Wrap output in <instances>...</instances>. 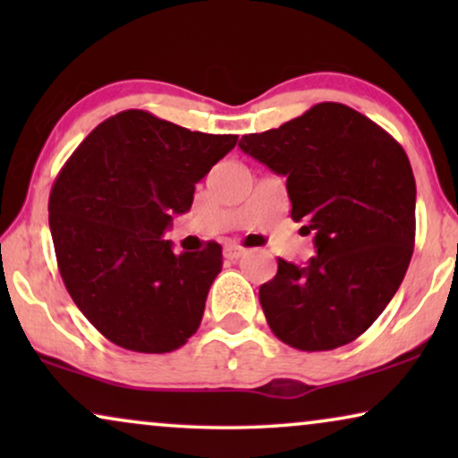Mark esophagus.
Segmentation results:
<instances>
[{
    "mask_svg": "<svg viewBox=\"0 0 458 458\" xmlns=\"http://www.w3.org/2000/svg\"><path fill=\"white\" fill-rule=\"evenodd\" d=\"M243 252H246V250H243L242 246H235V243H231V246L225 248L223 254H225V259H227V260H237Z\"/></svg>",
    "mask_w": 458,
    "mask_h": 458,
    "instance_id": "34e87169",
    "label": "esophagus"
}]
</instances>
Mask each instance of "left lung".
<instances>
[{
  "mask_svg": "<svg viewBox=\"0 0 458 458\" xmlns=\"http://www.w3.org/2000/svg\"><path fill=\"white\" fill-rule=\"evenodd\" d=\"M240 148L287 177L292 218L315 233L309 265L277 259V275L260 285L268 327L304 352L354 342L398 292L415 248L409 156L371 118L337 102L243 135Z\"/></svg>",
  "mask_w": 458,
  "mask_h": 458,
  "instance_id": "obj_1",
  "label": "left lung"
}]
</instances>
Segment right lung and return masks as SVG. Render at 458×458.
<instances>
[{
	"mask_svg": "<svg viewBox=\"0 0 458 458\" xmlns=\"http://www.w3.org/2000/svg\"><path fill=\"white\" fill-rule=\"evenodd\" d=\"M237 135H208L124 110L99 123L62 166L49 229L68 293L116 346L165 354L202 323L221 243L174 254L162 233L191 208L196 183Z\"/></svg>",
	"mask_w": 458,
	"mask_h": 458,
	"instance_id": "obj_1",
	"label": "right lung"
}]
</instances>
